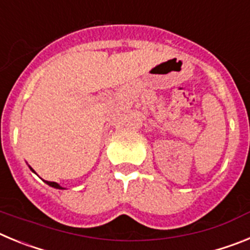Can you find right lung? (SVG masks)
<instances>
[{"label": "right lung", "mask_w": 250, "mask_h": 250, "mask_svg": "<svg viewBox=\"0 0 250 250\" xmlns=\"http://www.w3.org/2000/svg\"><path fill=\"white\" fill-rule=\"evenodd\" d=\"M30 169L32 170V171H34V173H35V170L32 169V167H30ZM43 182H45L46 184H47V185H50V187L55 188V189H61V190H62V189H65V188H62V187H61V185H60V184H57V183H55V182H46V180H43Z\"/></svg>", "instance_id": "obj_1"}]
</instances>
